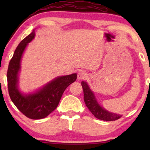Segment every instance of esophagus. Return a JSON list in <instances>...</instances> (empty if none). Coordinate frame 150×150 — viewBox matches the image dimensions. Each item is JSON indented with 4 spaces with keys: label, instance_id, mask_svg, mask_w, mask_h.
<instances>
[{
    "label": "esophagus",
    "instance_id": "obj_1",
    "mask_svg": "<svg viewBox=\"0 0 150 150\" xmlns=\"http://www.w3.org/2000/svg\"><path fill=\"white\" fill-rule=\"evenodd\" d=\"M77 77L79 80H84L87 77V73L85 71H80L78 72Z\"/></svg>",
    "mask_w": 150,
    "mask_h": 150
}]
</instances>
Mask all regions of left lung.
Returning a JSON list of instances; mask_svg holds the SVG:
<instances>
[{
	"label": "left lung",
	"instance_id": "left-lung-1",
	"mask_svg": "<svg viewBox=\"0 0 150 150\" xmlns=\"http://www.w3.org/2000/svg\"><path fill=\"white\" fill-rule=\"evenodd\" d=\"M83 89L84 101L85 103L94 117L103 121H115L120 119L122 115L110 112L100 106L96 101L93 93L90 90L86 82H81Z\"/></svg>",
	"mask_w": 150,
	"mask_h": 150
}]
</instances>
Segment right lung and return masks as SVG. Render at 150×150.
I'll use <instances>...</instances> for the list:
<instances>
[{"label":"right lung","instance_id":"add662e5","mask_svg":"<svg viewBox=\"0 0 150 150\" xmlns=\"http://www.w3.org/2000/svg\"><path fill=\"white\" fill-rule=\"evenodd\" d=\"M35 37V30L21 41L16 48L7 69L8 91L11 101L28 118L40 120L56 109L63 92L76 80V74L58 77L36 93L24 96L18 89V74L20 60L26 46Z\"/></svg>","mask_w":150,"mask_h":150}]
</instances>
